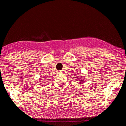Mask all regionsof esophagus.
I'll return each mask as SVG.
<instances>
[{"instance_id":"esophagus-1","label":"esophagus","mask_w":126,"mask_h":126,"mask_svg":"<svg viewBox=\"0 0 126 126\" xmlns=\"http://www.w3.org/2000/svg\"><path fill=\"white\" fill-rule=\"evenodd\" d=\"M62 70H58V73L59 74H61V73H62Z\"/></svg>"}]
</instances>
